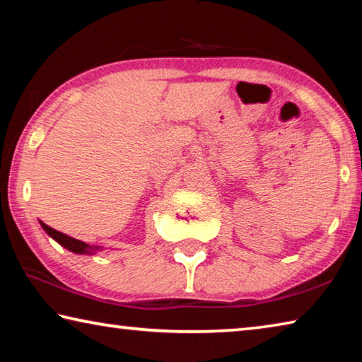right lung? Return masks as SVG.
Returning a JSON list of instances; mask_svg holds the SVG:
<instances>
[{
  "label": "right lung",
  "instance_id": "right-lung-1",
  "mask_svg": "<svg viewBox=\"0 0 362 362\" xmlns=\"http://www.w3.org/2000/svg\"><path fill=\"white\" fill-rule=\"evenodd\" d=\"M41 225H42V228L46 230V233H47L49 236H52L54 240H56L59 244H62L64 247L71 250V252L86 254V252H88V250H95V246H89V244H86V243L79 241V240H75V238L66 236V235H64V233L54 230V228H51V226L46 225V223H42V222H41Z\"/></svg>",
  "mask_w": 362,
  "mask_h": 362
}]
</instances>
